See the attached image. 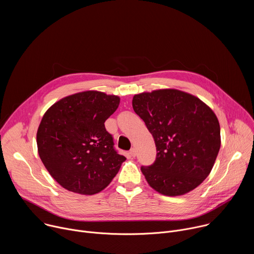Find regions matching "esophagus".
Masks as SVG:
<instances>
[{
	"instance_id": "34e87169",
	"label": "esophagus",
	"mask_w": 254,
	"mask_h": 254,
	"mask_svg": "<svg viewBox=\"0 0 254 254\" xmlns=\"http://www.w3.org/2000/svg\"><path fill=\"white\" fill-rule=\"evenodd\" d=\"M129 155L132 157V158H134L135 157V155H136V151H135V149H131L130 151H129Z\"/></svg>"
}]
</instances>
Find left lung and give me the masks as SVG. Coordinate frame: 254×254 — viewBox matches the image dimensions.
Wrapping results in <instances>:
<instances>
[{"label":"left lung","mask_w":254,"mask_h":254,"mask_svg":"<svg viewBox=\"0 0 254 254\" xmlns=\"http://www.w3.org/2000/svg\"><path fill=\"white\" fill-rule=\"evenodd\" d=\"M132 107L153 134L158 152L152 166L140 168L148 184L170 197L197 188L221 146L214 112L197 96L174 88L134 94Z\"/></svg>","instance_id":"obj_1"}]
</instances>
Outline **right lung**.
Returning <instances> with one entry per match:
<instances>
[{
	"mask_svg": "<svg viewBox=\"0 0 254 254\" xmlns=\"http://www.w3.org/2000/svg\"><path fill=\"white\" fill-rule=\"evenodd\" d=\"M120 101L115 94L86 90L61 98L44 114L36 138L38 154L64 189L94 195L120 171L126 157L115 151L104 127Z\"/></svg>",
	"mask_w": 254,
	"mask_h": 254,
	"instance_id": "add662e5",
	"label": "right lung"
}]
</instances>
